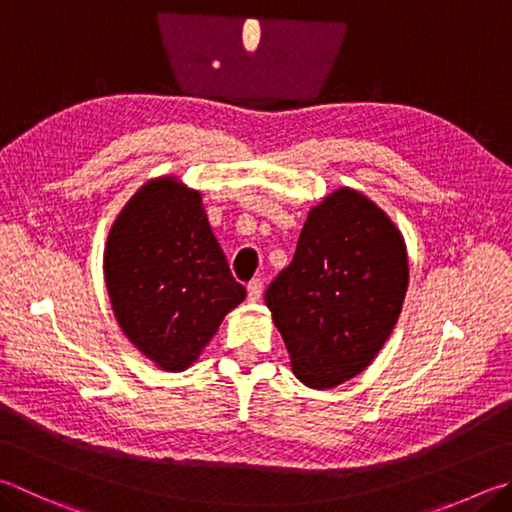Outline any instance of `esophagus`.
Here are the masks:
<instances>
[{"label":"esophagus","instance_id":"obj_1","mask_svg":"<svg viewBox=\"0 0 512 512\" xmlns=\"http://www.w3.org/2000/svg\"><path fill=\"white\" fill-rule=\"evenodd\" d=\"M246 291H248V300H250V302H257L259 297H262V282H259V280L248 282Z\"/></svg>","mask_w":512,"mask_h":512}]
</instances>
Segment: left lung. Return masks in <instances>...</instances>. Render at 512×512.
Here are the masks:
<instances>
[{"label":"left lung","instance_id":"obj_1","mask_svg":"<svg viewBox=\"0 0 512 512\" xmlns=\"http://www.w3.org/2000/svg\"><path fill=\"white\" fill-rule=\"evenodd\" d=\"M403 235L365 194L340 188L311 208L293 262L266 288L295 376L329 389L376 358L407 293Z\"/></svg>","mask_w":512,"mask_h":512}]
</instances>
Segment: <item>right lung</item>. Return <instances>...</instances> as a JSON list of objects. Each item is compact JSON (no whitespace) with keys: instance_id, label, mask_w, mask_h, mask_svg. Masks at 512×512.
<instances>
[{"instance_id":"right-lung-1","label":"right lung","mask_w":512,"mask_h":512,"mask_svg":"<svg viewBox=\"0 0 512 512\" xmlns=\"http://www.w3.org/2000/svg\"><path fill=\"white\" fill-rule=\"evenodd\" d=\"M105 282L120 329L165 371L190 367L246 297L201 194L172 176L145 183L114 221Z\"/></svg>"}]
</instances>
